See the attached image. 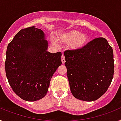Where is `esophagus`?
<instances>
[{
    "mask_svg": "<svg viewBox=\"0 0 121 121\" xmlns=\"http://www.w3.org/2000/svg\"><path fill=\"white\" fill-rule=\"evenodd\" d=\"M61 60H62V63L63 64L65 63V56H64V54H62L61 56Z\"/></svg>",
    "mask_w": 121,
    "mask_h": 121,
    "instance_id": "1",
    "label": "esophagus"
}]
</instances>
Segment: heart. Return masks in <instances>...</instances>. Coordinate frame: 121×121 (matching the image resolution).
I'll list each match as a JSON object with an SVG mask.
<instances>
[{"label":"heart","instance_id":"1","mask_svg":"<svg viewBox=\"0 0 121 121\" xmlns=\"http://www.w3.org/2000/svg\"><path fill=\"white\" fill-rule=\"evenodd\" d=\"M57 40L64 44H70V48L76 50L84 47L89 39L86 35L81 34L77 30H71L59 35Z\"/></svg>","mask_w":121,"mask_h":121}]
</instances>
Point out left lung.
<instances>
[{
	"mask_svg": "<svg viewBox=\"0 0 121 121\" xmlns=\"http://www.w3.org/2000/svg\"><path fill=\"white\" fill-rule=\"evenodd\" d=\"M70 90L77 99L97 100L106 92L114 74L112 47L98 37L79 50L64 51Z\"/></svg>",
	"mask_w": 121,
	"mask_h": 121,
	"instance_id": "obj_1",
	"label": "left lung"
}]
</instances>
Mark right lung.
I'll list each match as a JSON object with an SVG mask.
<instances>
[{
  "label": "right lung",
  "mask_w": 121,
  "mask_h": 121,
  "mask_svg": "<svg viewBox=\"0 0 121 121\" xmlns=\"http://www.w3.org/2000/svg\"><path fill=\"white\" fill-rule=\"evenodd\" d=\"M45 36L35 26L22 29L7 47L6 78L14 92L25 100L43 98L53 74L62 64L60 52L47 51Z\"/></svg>",
  "instance_id": "add662e5"
}]
</instances>
